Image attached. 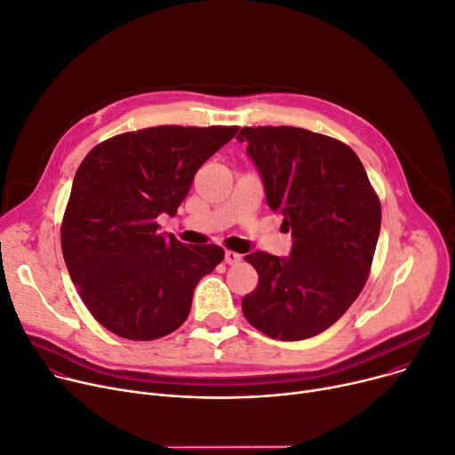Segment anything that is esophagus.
<instances>
[{"instance_id":"esophagus-1","label":"esophagus","mask_w":455,"mask_h":455,"mask_svg":"<svg viewBox=\"0 0 455 455\" xmlns=\"http://www.w3.org/2000/svg\"><path fill=\"white\" fill-rule=\"evenodd\" d=\"M241 261V254L234 252V251H227L225 252V263L228 265H234V263H239Z\"/></svg>"}]
</instances>
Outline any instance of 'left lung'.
I'll return each mask as SVG.
<instances>
[{
  "label": "left lung",
  "mask_w": 455,
  "mask_h": 455,
  "mask_svg": "<svg viewBox=\"0 0 455 455\" xmlns=\"http://www.w3.org/2000/svg\"><path fill=\"white\" fill-rule=\"evenodd\" d=\"M267 203L292 232L289 258L258 251L245 259L258 287L245 318L263 335L306 340L335 323L364 289L380 232V201L355 151L292 126L241 128Z\"/></svg>",
  "instance_id": "obj_1"
}]
</instances>
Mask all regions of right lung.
<instances>
[{
  "instance_id": "obj_1",
  "label": "right lung",
  "mask_w": 455,
  "mask_h": 455,
  "mask_svg": "<svg viewBox=\"0 0 455 455\" xmlns=\"http://www.w3.org/2000/svg\"><path fill=\"white\" fill-rule=\"evenodd\" d=\"M237 126H156L115 135L76 170L64 212L62 252L89 313L116 337L156 340L183 325L199 280L225 258L159 232L196 172Z\"/></svg>"
}]
</instances>
